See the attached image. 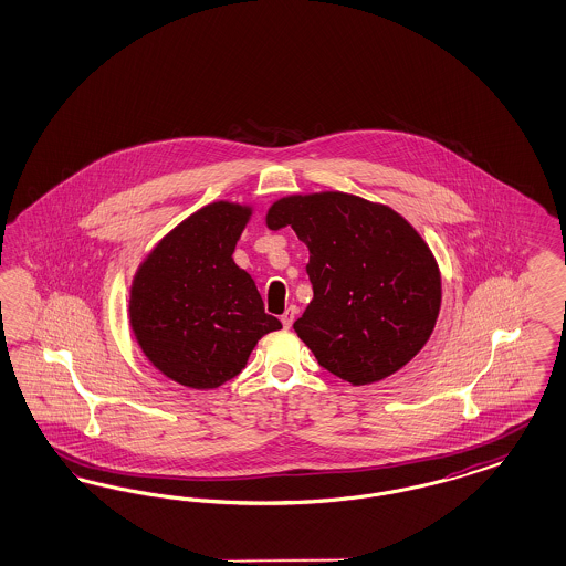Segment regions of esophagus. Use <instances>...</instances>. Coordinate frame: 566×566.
I'll return each mask as SVG.
<instances>
[{
    "label": "esophagus",
    "mask_w": 566,
    "mask_h": 566,
    "mask_svg": "<svg viewBox=\"0 0 566 566\" xmlns=\"http://www.w3.org/2000/svg\"><path fill=\"white\" fill-rule=\"evenodd\" d=\"M294 315H296V310H294V307H289L286 312L282 313V317H280V319H282L284 328H291V326H293Z\"/></svg>",
    "instance_id": "1"
}]
</instances>
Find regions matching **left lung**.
I'll use <instances>...</instances> for the list:
<instances>
[{"label":"left lung","instance_id":"left-lung-1","mask_svg":"<svg viewBox=\"0 0 566 566\" xmlns=\"http://www.w3.org/2000/svg\"><path fill=\"white\" fill-rule=\"evenodd\" d=\"M265 226L293 228L310 249L313 298L293 328L322 368L361 387L422 352L441 312V272L403 214L326 190L273 200Z\"/></svg>","mask_w":566,"mask_h":566}]
</instances>
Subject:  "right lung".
I'll return each mask as SVG.
<instances>
[{
  "instance_id": "obj_1",
  "label": "right lung",
  "mask_w": 566,
  "mask_h": 566,
  "mask_svg": "<svg viewBox=\"0 0 566 566\" xmlns=\"http://www.w3.org/2000/svg\"><path fill=\"white\" fill-rule=\"evenodd\" d=\"M253 213L249 202H209L163 235L134 273L127 315L137 347L181 387H221L282 328L232 256Z\"/></svg>"
}]
</instances>
